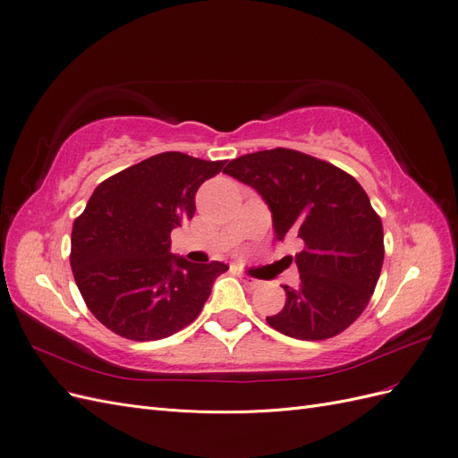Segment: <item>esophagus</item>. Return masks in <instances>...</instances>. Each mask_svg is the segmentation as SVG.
I'll use <instances>...</instances> for the list:
<instances>
[{
	"instance_id": "34e87169",
	"label": "esophagus",
	"mask_w": 458,
	"mask_h": 458,
	"mask_svg": "<svg viewBox=\"0 0 458 458\" xmlns=\"http://www.w3.org/2000/svg\"><path fill=\"white\" fill-rule=\"evenodd\" d=\"M239 276H241V281H242L246 286H250V288H256V286L259 284L256 279H252V276H248V275H244V273H239Z\"/></svg>"
}]
</instances>
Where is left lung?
I'll list each match as a JSON object with an SVG mask.
<instances>
[{"label":"left lung","mask_w":458,"mask_h":458,"mask_svg":"<svg viewBox=\"0 0 458 458\" xmlns=\"http://www.w3.org/2000/svg\"><path fill=\"white\" fill-rule=\"evenodd\" d=\"M224 172L269 204L276 239L303 242L300 286H284V308L267 323L298 340L340 335L369 306L384 261L382 221L363 187L335 164L281 147L234 158Z\"/></svg>","instance_id":"8db88e82"}]
</instances>
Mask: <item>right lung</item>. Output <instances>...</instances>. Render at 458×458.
Here are the masks:
<instances>
[{"label": "right lung", "instance_id": "1", "mask_svg": "<svg viewBox=\"0 0 458 458\" xmlns=\"http://www.w3.org/2000/svg\"><path fill=\"white\" fill-rule=\"evenodd\" d=\"M227 160L160 152L97 185L72 225L71 267L89 311L114 335L148 342L191 325L229 267L172 256L170 233Z\"/></svg>", "mask_w": 458, "mask_h": 458}]
</instances>
